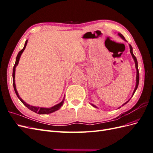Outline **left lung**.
I'll return each instance as SVG.
<instances>
[{"label": "left lung", "instance_id": "8db88e82", "mask_svg": "<svg viewBox=\"0 0 153 153\" xmlns=\"http://www.w3.org/2000/svg\"><path fill=\"white\" fill-rule=\"evenodd\" d=\"M118 35L121 37V38H122V39H123L124 41H126V40L125 39V38H124V37L123 36V35H122L121 33H118ZM129 48H130V53H131V55H132V57L133 58V60H134V61H135V68H136V69H137V77H136V86H135V89H134V91H133V94H132V96H133V94H134V93H135V91H136V90H137V87H138V83H139V72H138V62H137V58H136V57L135 56V55H134V54H133V48H132V47H131V45H129ZM132 96H131V98H132ZM130 98V99H131ZM130 99H129L128 101H126V103H124L123 105V106H124L125 104H126L128 101L130 100ZM92 106H94V107H96V108H97V106H96L95 105H92V104H91ZM120 107V108H121Z\"/></svg>", "mask_w": 153, "mask_h": 153}]
</instances>
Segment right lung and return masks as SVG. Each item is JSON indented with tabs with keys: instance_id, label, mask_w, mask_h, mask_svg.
Instances as JSON below:
<instances>
[{
	"instance_id": "right-lung-1",
	"label": "right lung",
	"mask_w": 153,
	"mask_h": 153,
	"mask_svg": "<svg viewBox=\"0 0 153 153\" xmlns=\"http://www.w3.org/2000/svg\"><path fill=\"white\" fill-rule=\"evenodd\" d=\"M27 41H28V40H26L24 48H23L22 50H20L19 52H18V53L17 55V57L16 58V62H15V66H14V67H13V84L14 89H15V93H16L18 98L20 99V100L22 101V103L24 104L25 106H26L28 108L29 110L33 111L34 112L37 113V114H51V113L55 112V111H56V110H58L61 107V106L63 105V103H64V98L63 100L61 101V103L56 105H55L53 106H52V107H51V108H42V107H38V106H31V105H30L29 104L26 103L25 101L20 98V96L18 95V92L16 91V85H15V68H16V66L18 64V62H19L20 58V56H21L22 53H23V52H24L25 47H26L27 44Z\"/></svg>"
}]
</instances>
